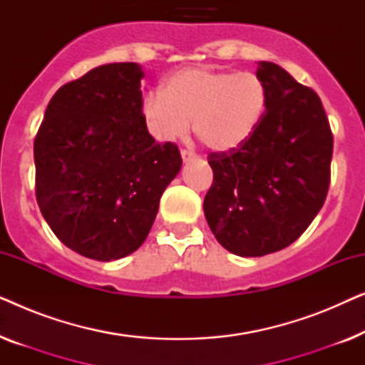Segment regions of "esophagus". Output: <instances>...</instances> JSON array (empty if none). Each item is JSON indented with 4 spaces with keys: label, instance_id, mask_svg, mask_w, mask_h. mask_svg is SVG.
<instances>
[{
    "label": "esophagus",
    "instance_id": "obj_1",
    "mask_svg": "<svg viewBox=\"0 0 365 365\" xmlns=\"http://www.w3.org/2000/svg\"><path fill=\"white\" fill-rule=\"evenodd\" d=\"M181 156H182L184 163H189V161H192V159H196V154H194L192 151H189V149H182Z\"/></svg>",
    "mask_w": 365,
    "mask_h": 365
}]
</instances>
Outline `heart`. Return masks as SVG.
I'll use <instances>...</instances> for the list:
<instances>
[{
    "instance_id": "b5f03b06",
    "label": "heart",
    "mask_w": 365,
    "mask_h": 365,
    "mask_svg": "<svg viewBox=\"0 0 365 365\" xmlns=\"http://www.w3.org/2000/svg\"><path fill=\"white\" fill-rule=\"evenodd\" d=\"M267 108V86L257 74L197 66L164 79L161 91L144 99L143 116L159 141L184 136L192 119L194 134L209 149L229 153L251 141Z\"/></svg>"
}]
</instances>
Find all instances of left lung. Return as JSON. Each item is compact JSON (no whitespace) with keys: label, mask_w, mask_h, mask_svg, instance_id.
<instances>
[{"label":"left lung","mask_w":365,"mask_h":365,"mask_svg":"<svg viewBox=\"0 0 365 365\" xmlns=\"http://www.w3.org/2000/svg\"><path fill=\"white\" fill-rule=\"evenodd\" d=\"M269 108L242 148L211 153L204 214L217 242L242 257L281 251L326 201L334 139L321 98L277 64L257 63Z\"/></svg>","instance_id":"1"}]
</instances>
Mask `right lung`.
I'll return each instance as SVG.
<instances>
[{
    "mask_svg": "<svg viewBox=\"0 0 365 365\" xmlns=\"http://www.w3.org/2000/svg\"><path fill=\"white\" fill-rule=\"evenodd\" d=\"M143 69L103 64L63 84L34 139L36 201L64 246L116 261L148 237L164 189L182 166L143 116Z\"/></svg>",
    "mask_w": 365,
    "mask_h": 365,
    "instance_id": "obj_1",
    "label": "right lung"
}]
</instances>
